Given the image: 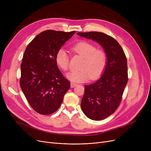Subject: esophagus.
<instances>
[{
    "label": "esophagus",
    "mask_w": 151,
    "mask_h": 151,
    "mask_svg": "<svg viewBox=\"0 0 151 151\" xmlns=\"http://www.w3.org/2000/svg\"><path fill=\"white\" fill-rule=\"evenodd\" d=\"M70 85H71V88H74V87H75V86H76V84L75 83H72V82H71V83H70Z\"/></svg>",
    "instance_id": "1"
}]
</instances>
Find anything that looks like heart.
<instances>
[{
  "mask_svg": "<svg viewBox=\"0 0 151 151\" xmlns=\"http://www.w3.org/2000/svg\"><path fill=\"white\" fill-rule=\"evenodd\" d=\"M71 49L81 55L84 60L80 70H71L66 74L70 81L78 83L88 81L91 77L96 78L100 76L105 69L107 63L106 53L102 50H97L93 45L84 41L78 42ZM55 62L63 70H67L70 65V58L67 51L63 48L59 49L55 55Z\"/></svg>",
  "mask_w": 151,
  "mask_h": 151,
  "instance_id": "obj_1",
  "label": "heart"
}]
</instances>
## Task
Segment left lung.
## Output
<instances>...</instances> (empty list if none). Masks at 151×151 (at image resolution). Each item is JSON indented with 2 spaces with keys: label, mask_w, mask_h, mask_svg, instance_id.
Segmentation results:
<instances>
[{
  "label": "left lung",
  "mask_w": 151,
  "mask_h": 151,
  "mask_svg": "<svg viewBox=\"0 0 151 151\" xmlns=\"http://www.w3.org/2000/svg\"><path fill=\"white\" fill-rule=\"evenodd\" d=\"M81 37L91 39L103 47L107 63L97 81L86 85L81 106L84 114L94 121L111 115L119 105L128 81L127 62L121 45L112 37L98 32H78Z\"/></svg>",
  "instance_id": "8db88e82"
}]
</instances>
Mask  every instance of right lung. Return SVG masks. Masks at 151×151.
Here are the masks:
<instances>
[{"mask_svg":"<svg viewBox=\"0 0 151 151\" xmlns=\"http://www.w3.org/2000/svg\"><path fill=\"white\" fill-rule=\"evenodd\" d=\"M75 33L43 31L25 50L21 65L20 86L29 105L39 114L56 111L70 88V82L58 67L55 55Z\"/></svg>","mask_w":151,"mask_h":151,"instance_id":"add662e5","label":"right lung"}]
</instances>
